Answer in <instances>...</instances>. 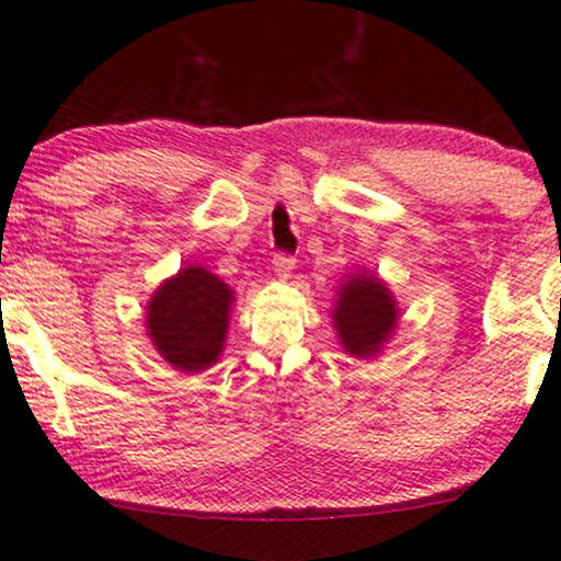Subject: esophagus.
Returning a JSON list of instances; mask_svg holds the SVG:
<instances>
[{"label": "esophagus", "mask_w": 561, "mask_h": 561, "mask_svg": "<svg viewBox=\"0 0 561 561\" xmlns=\"http://www.w3.org/2000/svg\"><path fill=\"white\" fill-rule=\"evenodd\" d=\"M294 265H296L294 254H286V252L275 254V260H273V270H275V275H278V278H288V275H291Z\"/></svg>", "instance_id": "34e87169"}]
</instances>
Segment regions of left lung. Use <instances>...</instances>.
Wrapping results in <instances>:
<instances>
[{
  "label": "left lung",
  "mask_w": 561,
  "mask_h": 561,
  "mask_svg": "<svg viewBox=\"0 0 561 561\" xmlns=\"http://www.w3.org/2000/svg\"><path fill=\"white\" fill-rule=\"evenodd\" d=\"M333 320L346 352L354 357H370L391 333L397 307L378 278H354L341 288Z\"/></svg>",
  "instance_id": "1"
}]
</instances>
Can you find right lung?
<instances>
[{"label": "right lung", "instance_id": "add662e5", "mask_svg": "<svg viewBox=\"0 0 561 561\" xmlns=\"http://www.w3.org/2000/svg\"><path fill=\"white\" fill-rule=\"evenodd\" d=\"M230 288L204 267H186L157 288L149 335L178 370H207L220 357L228 331Z\"/></svg>", "mask_w": 561, "mask_h": 561}]
</instances>
